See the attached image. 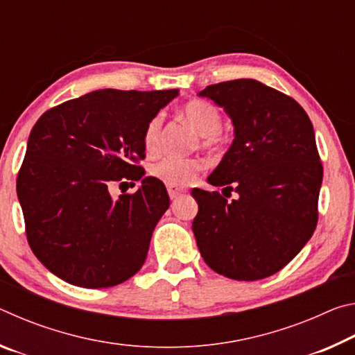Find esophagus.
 Returning <instances> with one entry per match:
<instances>
[{
	"mask_svg": "<svg viewBox=\"0 0 355 355\" xmlns=\"http://www.w3.org/2000/svg\"><path fill=\"white\" fill-rule=\"evenodd\" d=\"M167 192H169L171 199H177L178 196H182L183 192H186V189L178 188V186H173V184H167Z\"/></svg>",
	"mask_w": 355,
	"mask_h": 355,
	"instance_id": "esophagus-1",
	"label": "esophagus"
}]
</instances>
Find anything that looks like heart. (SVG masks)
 I'll return each mask as SVG.
<instances>
[{
	"label": "heart",
	"mask_w": 355,
	"mask_h": 355,
	"mask_svg": "<svg viewBox=\"0 0 355 355\" xmlns=\"http://www.w3.org/2000/svg\"><path fill=\"white\" fill-rule=\"evenodd\" d=\"M182 116L184 117L197 133L203 136L202 146L205 148H216L222 142L219 128L222 125V116L218 106L207 100H191L183 106ZM161 127H163V116L158 114L147 123L144 131V147L148 153H155L159 148ZM203 166L197 159H180L166 158L152 167L155 177L163 180L166 184L184 186L199 177Z\"/></svg>",
	"instance_id": "heart-1"
}]
</instances>
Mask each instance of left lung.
<instances>
[{
    "label": "left lung",
    "mask_w": 355,
    "mask_h": 355,
    "mask_svg": "<svg viewBox=\"0 0 355 355\" xmlns=\"http://www.w3.org/2000/svg\"><path fill=\"white\" fill-rule=\"evenodd\" d=\"M224 107L235 139L208 177L235 191L192 189L197 248L209 268L235 280H260L285 268L313 235L322 164L307 112L257 80L211 84L199 92ZM227 197H230L228 194Z\"/></svg>",
    "instance_id": "8db88e82"
}]
</instances>
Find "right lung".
Instances as JSON below:
<instances>
[{
	"label": "right lung",
	"instance_id": "add662e5",
	"mask_svg": "<svg viewBox=\"0 0 355 355\" xmlns=\"http://www.w3.org/2000/svg\"><path fill=\"white\" fill-rule=\"evenodd\" d=\"M171 91L101 89L40 116L17 178L26 238L59 279L83 288L116 286L139 271L161 216L166 186L144 177V131ZM141 180L133 195L110 196L116 184Z\"/></svg>",
	"mask_w": 355,
	"mask_h": 355
}]
</instances>
